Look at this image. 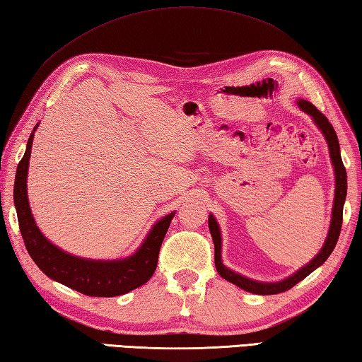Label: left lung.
I'll use <instances>...</instances> for the list:
<instances>
[{
	"instance_id": "8db88e82",
	"label": "left lung",
	"mask_w": 362,
	"mask_h": 362,
	"mask_svg": "<svg viewBox=\"0 0 362 362\" xmlns=\"http://www.w3.org/2000/svg\"><path fill=\"white\" fill-rule=\"evenodd\" d=\"M299 107L307 112L308 115L313 117L315 123L318 124V128L323 131V134L327 141V146H329V153H331V160L334 164V170H336V198H334V207H332V220H331V228H329V234H327V239L325 242L321 252L315 256V258L308 262L305 267H302L300 271L296 272L293 277L286 279L284 281H279V284H261V281H255L242 277V275L235 274L233 271H229L228 267L223 266L221 262V235H220V228L216 225V221L212 215H209V229L210 234H212L214 239V245H215V266L216 271L221 275L223 279L231 281V284L240 286L242 290H245L248 293L253 294H279L291 290L294 285H298L300 280H304L308 274H312L315 269L320 267L323 262L329 258V255L332 253L334 247H336L339 235H340V229H341V220H344V202L346 198V170L344 163H341V156H340V147H339V139L336 131H334L331 122L327 120L325 114H321L320 110L313 106L312 103L300 100Z\"/></svg>"
}]
</instances>
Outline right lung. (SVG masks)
Segmentation results:
<instances>
[{"mask_svg":"<svg viewBox=\"0 0 362 362\" xmlns=\"http://www.w3.org/2000/svg\"><path fill=\"white\" fill-rule=\"evenodd\" d=\"M35 129L26 144L23 158L17 166L14 182V204L18 228H21L25 247L31 259L52 280L60 281L82 294L96 296V298H114V296L129 293L147 284L158 264L160 248L174 214L166 215L156 223L147 239L144 240L142 247L131 258L122 261H91L62 252L39 231L28 206L26 173H28Z\"/></svg>","mask_w":362,"mask_h":362,"instance_id":"add662e5","label":"right lung"}]
</instances>
